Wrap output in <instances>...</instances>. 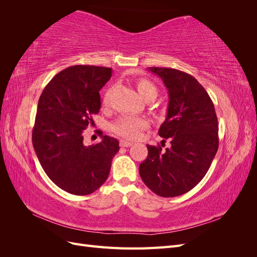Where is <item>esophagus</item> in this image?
Masks as SVG:
<instances>
[{"label":"esophagus","instance_id":"1","mask_svg":"<svg viewBox=\"0 0 257 257\" xmlns=\"http://www.w3.org/2000/svg\"><path fill=\"white\" fill-rule=\"evenodd\" d=\"M132 145H133V143H131V142H127V141H120V146L121 147H131Z\"/></svg>","mask_w":257,"mask_h":257}]
</instances>
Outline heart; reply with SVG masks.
<instances>
[{
    "label": "heart",
    "mask_w": 257,
    "mask_h": 257,
    "mask_svg": "<svg viewBox=\"0 0 257 257\" xmlns=\"http://www.w3.org/2000/svg\"><path fill=\"white\" fill-rule=\"evenodd\" d=\"M136 88L144 99L148 97L155 98L158 95V88L153 82L148 79H138L136 82ZM111 95V90H107L103 97L104 105H108ZM149 126V121L143 116H132L122 115L114 123L111 124V131L116 135L128 139H136L141 137L142 132Z\"/></svg>",
    "instance_id": "b5f03b06"
}]
</instances>
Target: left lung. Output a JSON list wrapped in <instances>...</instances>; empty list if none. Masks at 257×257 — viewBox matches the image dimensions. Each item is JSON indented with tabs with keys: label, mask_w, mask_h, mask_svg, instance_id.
<instances>
[{
	"label": "left lung",
	"mask_w": 257,
	"mask_h": 257,
	"mask_svg": "<svg viewBox=\"0 0 257 257\" xmlns=\"http://www.w3.org/2000/svg\"><path fill=\"white\" fill-rule=\"evenodd\" d=\"M168 91L166 119L159 135L170 148L147 145L139 175L153 193L175 197L189 192L205 177L219 148V125L207 91L193 76L175 68L148 67ZM165 142V141H163Z\"/></svg>",
	"instance_id": "left-lung-1"
}]
</instances>
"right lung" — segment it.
Here are the masks:
<instances>
[{
	"mask_svg": "<svg viewBox=\"0 0 257 257\" xmlns=\"http://www.w3.org/2000/svg\"><path fill=\"white\" fill-rule=\"evenodd\" d=\"M112 68L74 65L46 85L38 100L32 142L37 159L50 180L74 195H89L108 178L119 151L115 138L84 146L83 131L100 109L99 90Z\"/></svg>",
	"mask_w": 257,
	"mask_h": 257,
	"instance_id": "add662e5",
	"label": "right lung"
}]
</instances>
